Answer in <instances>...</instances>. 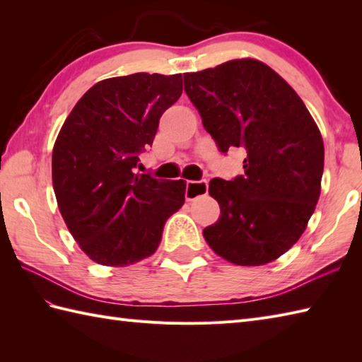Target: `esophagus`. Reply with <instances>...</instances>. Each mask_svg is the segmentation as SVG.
I'll return each mask as SVG.
<instances>
[{"mask_svg": "<svg viewBox=\"0 0 362 362\" xmlns=\"http://www.w3.org/2000/svg\"><path fill=\"white\" fill-rule=\"evenodd\" d=\"M209 193V182L206 180H188L187 182V189H185V197L187 201H194V199L205 196Z\"/></svg>", "mask_w": 362, "mask_h": 362, "instance_id": "1", "label": "esophagus"}]
</instances>
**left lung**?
Masks as SVG:
<instances>
[{"mask_svg":"<svg viewBox=\"0 0 362 362\" xmlns=\"http://www.w3.org/2000/svg\"><path fill=\"white\" fill-rule=\"evenodd\" d=\"M183 81L218 149L245 151L243 175L210 180L221 216L204 228L205 241L233 264L271 263L298 241L319 201V127L294 88L259 60H228Z\"/></svg>","mask_w":362,"mask_h":362,"instance_id":"obj_1","label":"left lung"}]
</instances>
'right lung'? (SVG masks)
<instances>
[{"mask_svg": "<svg viewBox=\"0 0 362 362\" xmlns=\"http://www.w3.org/2000/svg\"><path fill=\"white\" fill-rule=\"evenodd\" d=\"M182 95V74L135 73L95 83L68 115L52 149V187L73 238L103 266L151 257L183 180L136 174L160 117Z\"/></svg>", "mask_w": 362, "mask_h": 362, "instance_id": "1", "label": "right lung"}]
</instances>
